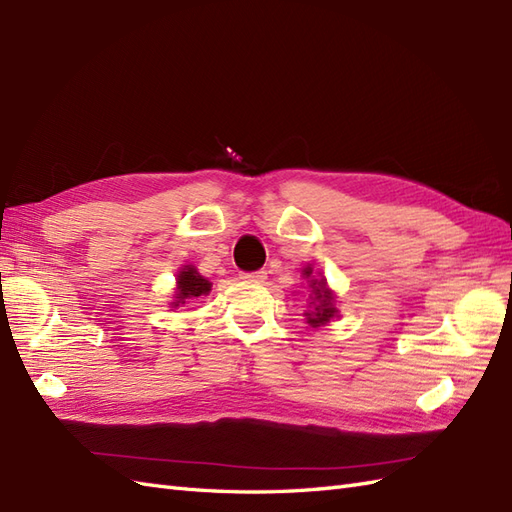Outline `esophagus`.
<instances>
[{
	"label": "esophagus",
	"mask_w": 512,
	"mask_h": 512,
	"mask_svg": "<svg viewBox=\"0 0 512 512\" xmlns=\"http://www.w3.org/2000/svg\"><path fill=\"white\" fill-rule=\"evenodd\" d=\"M241 280L245 282H265L267 280V271H249V273H241Z\"/></svg>",
	"instance_id": "esophagus-1"
}]
</instances>
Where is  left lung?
Returning <instances> with one entry per match:
<instances>
[{"instance_id":"obj_1","label":"left lung","mask_w":512,"mask_h":512,"mask_svg":"<svg viewBox=\"0 0 512 512\" xmlns=\"http://www.w3.org/2000/svg\"><path fill=\"white\" fill-rule=\"evenodd\" d=\"M304 278L310 280V289H313V302H310V306H313V310H308L306 315V321L310 323L313 328H319V326H326V323L330 319H334L336 315H339V310H336L334 306V293L328 289V282L326 278H315L313 276V267H306L304 269Z\"/></svg>"}]
</instances>
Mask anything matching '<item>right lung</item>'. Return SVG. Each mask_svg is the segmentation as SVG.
Instances as JSON below:
<instances>
[{
    "label": "right lung",
    "instance_id": "right-lung-1",
    "mask_svg": "<svg viewBox=\"0 0 512 512\" xmlns=\"http://www.w3.org/2000/svg\"><path fill=\"white\" fill-rule=\"evenodd\" d=\"M210 284L204 276H199L197 269L193 265H186L178 273V286H176V302H171V306H180L186 299L193 297H202L210 293Z\"/></svg>",
    "mask_w": 512,
    "mask_h": 512
}]
</instances>
